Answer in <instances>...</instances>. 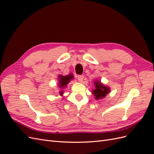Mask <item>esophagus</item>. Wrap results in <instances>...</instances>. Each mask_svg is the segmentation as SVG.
<instances>
[{"mask_svg":"<svg viewBox=\"0 0 154 154\" xmlns=\"http://www.w3.org/2000/svg\"><path fill=\"white\" fill-rule=\"evenodd\" d=\"M83 78H84V76H83V75H78V80L79 82H83Z\"/></svg>","mask_w":154,"mask_h":154,"instance_id":"1","label":"esophagus"}]
</instances>
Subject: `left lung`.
Listing matches in <instances>:
<instances>
[{"mask_svg":"<svg viewBox=\"0 0 154 154\" xmlns=\"http://www.w3.org/2000/svg\"><path fill=\"white\" fill-rule=\"evenodd\" d=\"M94 84L95 85V89L92 90V92L96 100L103 98L108 93L110 92V88L102 84L100 81H95Z\"/></svg>","mask_w":154,"mask_h":154,"instance_id":"left-lung-1","label":"left lung"}]
</instances>
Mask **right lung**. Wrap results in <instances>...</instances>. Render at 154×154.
<instances>
[{"instance_id":"right-lung-1","label":"right lung","mask_w":154,"mask_h":154,"mask_svg":"<svg viewBox=\"0 0 154 154\" xmlns=\"http://www.w3.org/2000/svg\"><path fill=\"white\" fill-rule=\"evenodd\" d=\"M74 77L72 76V74H69L67 76H62L60 75L58 76V80H59V85L60 88H63L67 87L68 83L70 82V80H72ZM60 94L62 95L63 94V91H61L60 92Z\"/></svg>"}]
</instances>
